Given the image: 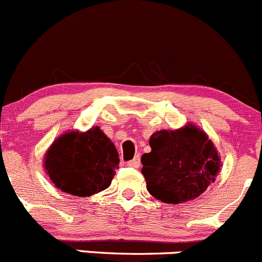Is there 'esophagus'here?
Wrapping results in <instances>:
<instances>
[{
	"instance_id": "34e87169",
	"label": "esophagus",
	"mask_w": 262,
	"mask_h": 262,
	"mask_svg": "<svg viewBox=\"0 0 262 262\" xmlns=\"http://www.w3.org/2000/svg\"><path fill=\"white\" fill-rule=\"evenodd\" d=\"M127 165L132 168H139L140 167V155H136L134 159L130 160V162H127Z\"/></svg>"
}]
</instances>
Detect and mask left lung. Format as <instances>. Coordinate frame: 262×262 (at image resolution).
<instances>
[{"mask_svg": "<svg viewBox=\"0 0 262 262\" xmlns=\"http://www.w3.org/2000/svg\"><path fill=\"white\" fill-rule=\"evenodd\" d=\"M151 151L141 157L146 188L167 204L193 200L215 181L220 158L205 132L192 125L150 137Z\"/></svg>", "mask_w": 262, "mask_h": 262, "instance_id": "1", "label": "left lung"}]
</instances>
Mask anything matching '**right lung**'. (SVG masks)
Wrapping results in <instances>:
<instances>
[{"label":"right lung","instance_id":"obj_1","mask_svg":"<svg viewBox=\"0 0 262 262\" xmlns=\"http://www.w3.org/2000/svg\"><path fill=\"white\" fill-rule=\"evenodd\" d=\"M118 164L117 149L99 127L84 134L62 135L49 147L44 160L54 186L80 198L108 188Z\"/></svg>","mask_w":262,"mask_h":262}]
</instances>
